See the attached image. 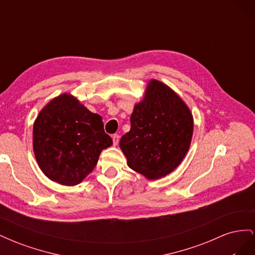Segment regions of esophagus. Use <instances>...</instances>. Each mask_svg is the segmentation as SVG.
I'll return each mask as SVG.
<instances>
[{"instance_id":"34e87169","label":"esophagus","mask_w":255,"mask_h":255,"mask_svg":"<svg viewBox=\"0 0 255 255\" xmlns=\"http://www.w3.org/2000/svg\"><path fill=\"white\" fill-rule=\"evenodd\" d=\"M112 139H113L114 145H117L118 142H119V135H118V134H114V135L112 136Z\"/></svg>"}]
</instances>
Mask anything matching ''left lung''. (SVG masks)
I'll return each instance as SVG.
<instances>
[{
	"label": "left lung",
	"instance_id": "8db88e82",
	"mask_svg": "<svg viewBox=\"0 0 255 255\" xmlns=\"http://www.w3.org/2000/svg\"><path fill=\"white\" fill-rule=\"evenodd\" d=\"M192 132L194 118L186 103L166 84L150 80L130 115L129 132L119 144L130 169L157 180L181 164Z\"/></svg>",
	"mask_w": 255,
	"mask_h": 255
}]
</instances>
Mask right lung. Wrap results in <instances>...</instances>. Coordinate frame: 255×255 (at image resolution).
Masks as SVG:
<instances>
[{"label":"right lung","mask_w":255,"mask_h":255,"mask_svg":"<svg viewBox=\"0 0 255 255\" xmlns=\"http://www.w3.org/2000/svg\"><path fill=\"white\" fill-rule=\"evenodd\" d=\"M112 144L101 116L70 94L52 99L34 122L38 166L51 181L65 186L80 184L94 170L102 150Z\"/></svg>","instance_id":"1"}]
</instances>
